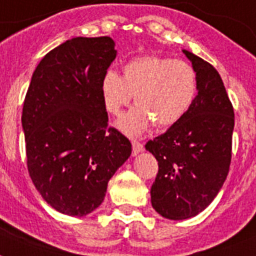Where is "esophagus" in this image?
Returning a JSON list of instances; mask_svg holds the SVG:
<instances>
[{"label":"esophagus","mask_w":256,"mask_h":256,"mask_svg":"<svg viewBox=\"0 0 256 256\" xmlns=\"http://www.w3.org/2000/svg\"><path fill=\"white\" fill-rule=\"evenodd\" d=\"M132 154H134V155H136V154H139V152H142L143 148H144L142 143L138 142L136 139H132Z\"/></svg>","instance_id":"1"}]
</instances>
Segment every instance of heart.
Wrapping results in <instances>:
<instances>
[{
    "instance_id": "heart-1",
    "label": "heart",
    "mask_w": 256,
    "mask_h": 256,
    "mask_svg": "<svg viewBox=\"0 0 256 256\" xmlns=\"http://www.w3.org/2000/svg\"><path fill=\"white\" fill-rule=\"evenodd\" d=\"M197 92L196 72L184 60L155 55L138 56L124 64V76L108 70L101 81L104 108L118 116L134 94L136 106L118 126L126 134H140L154 124L159 128L178 122Z\"/></svg>"
}]
</instances>
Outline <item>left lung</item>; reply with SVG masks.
<instances>
[{
	"instance_id": "left-lung-1",
	"label": "left lung",
	"mask_w": 256,
	"mask_h": 256,
	"mask_svg": "<svg viewBox=\"0 0 256 256\" xmlns=\"http://www.w3.org/2000/svg\"><path fill=\"white\" fill-rule=\"evenodd\" d=\"M192 62L197 96L167 132L146 143L156 158L152 208L168 220L194 217L214 200L229 174L234 109L212 64L182 50Z\"/></svg>"
}]
</instances>
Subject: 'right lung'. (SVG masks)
<instances>
[{
	"mask_svg": "<svg viewBox=\"0 0 256 256\" xmlns=\"http://www.w3.org/2000/svg\"><path fill=\"white\" fill-rule=\"evenodd\" d=\"M109 36L72 38L35 68L22 110L27 170L43 200L68 216L89 214L132 154L108 126L101 81L116 59Z\"/></svg>",
	"mask_w": 256,
	"mask_h": 256,
	"instance_id": "obj_1",
	"label": "right lung"
}]
</instances>
